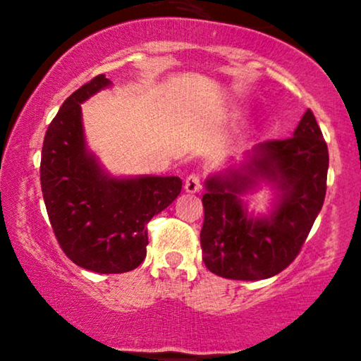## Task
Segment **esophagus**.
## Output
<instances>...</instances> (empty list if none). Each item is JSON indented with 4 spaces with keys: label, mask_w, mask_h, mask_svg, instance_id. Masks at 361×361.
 <instances>
[{
    "label": "esophagus",
    "mask_w": 361,
    "mask_h": 361,
    "mask_svg": "<svg viewBox=\"0 0 361 361\" xmlns=\"http://www.w3.org/2000/svg\"><path fill=\"white\" fill-rule=\"evenodd\" d=\"M200 187H202V182H200V176L199 174H190L185 179L184 189H185L187 194H197V192L200 190Z\"/></svg>",
    "instance_id": "esophagus-1"
}]
</instances>
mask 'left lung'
<instances>
[{"mask_svg": "<svg viewBox=\"0 0 361 361\" xmlns=\"http://www.w3.org/2000/svg\"><path fill=\"white\" fill-rule=\"evenodd\" d=\"M329 149L314 113L293 137L256 145L205 180L202 258L226 279L273 278L295 259L324 205ZM261 181L275 192L268 216L247 212L244 197Z\"/></svg>", "mask_w": 361, "mask_h": 361, "instance_id": "1", "label": "left lung"}]
</instances>
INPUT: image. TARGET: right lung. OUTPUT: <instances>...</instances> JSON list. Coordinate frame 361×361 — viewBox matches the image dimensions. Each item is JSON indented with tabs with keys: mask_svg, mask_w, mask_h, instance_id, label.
I'll return each mask as SVG.
<instances>
[{
	"mask_svg": "<svg viewBox=\"0 0 361 361\" xmlns=\"http://www.w3.org/2000/svg\"><path fill=\"white\" fill-rule=\"evenodd\" d=\"M111 87L97 75L73 92L46 131L41 187L56 238L77 266L100 274L126 273L146 258L152 216L180 194L176 176H111L87 147L80 103Z\"/></svg>",
	"mask_w": 361,
	"mask_h": 361,
	"instance_id": "obj_1",
	"label": "right lung"
}]
</instances>
